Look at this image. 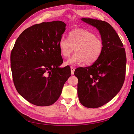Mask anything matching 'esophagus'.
Returning a JSON list of instances; mask_svg holds the SVG:
<instances>
[{"mask_svg": "<svg viewBox=\"0 0 134 134\" xmlns=\"http://www.w3.org/2000/svg\"><path fill=\"white\" fill-rule=\"evenodd\" d=\"M71 74L74 75V71H75V68L72 66L71 67Z\"/></svg>", "mask_w": 134, "mask_h": 134, "instance_id": "esophagus-1", "label": "esophagus"}]
</instances>
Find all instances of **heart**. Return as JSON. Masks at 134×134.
<instances>
[{"mask_svg": "<svg viewBox=\"0 0 134 134\" xmlns=\"http://www.w3.org/2000/svg\"><path fill=\"white\" fill-rule=\"evenodd\" d=\"M61 55L67 58L73 52L75 53L65 64L66 65H91L101 55L104 49L102 40L89 30L83 29H74L68 34V39L62 38L58 43Z\"/></svg>", "mask_w": 134, "mask_h": 134, "instance_id": "b5f03b06", "label": "heart"}]
</instances>
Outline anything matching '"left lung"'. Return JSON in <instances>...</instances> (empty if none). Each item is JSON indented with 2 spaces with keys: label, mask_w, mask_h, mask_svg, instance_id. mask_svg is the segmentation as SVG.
Listing matches in <instances>:
<instances>
[{
  "label": "left lung",
  "mask_w": 134,
  "mask_h": 134,
  "mask_svg": "<svg viewBox=\"0 0 134 134\" xmlns=\"http://www.w3.org/2000/svg\"><path fill=\"white\" fill-rule=\"evenodd\" d=\"M82 21L95 27L100 33L104 49L100 58L91 66L75 70L78 79L77 94L85 107L97 108L118 94L125 79V49L118 35L106 21L90 18Z\"/></svg>",
  "instance_id": "left-lung-1"
}]
</instances>
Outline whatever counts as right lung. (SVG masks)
<instances>
[{"mask_svg":"<svg viewBox=\"0 0 134 134\" xmlns=\"http://www.w3.org/2000/svg\"><path fill=\"white\" fill-rule=\"evenodd\" d=\"M61 21L43 22L25 29L16 41L11 54L13 83L18 93L31 104L49 106L59 98L71 76L58 43L66 30Z\"/></svg>","mask_w":134,"mask_h":134,"instance_id":"obj_1","label":"right lung"}]
</instances>
